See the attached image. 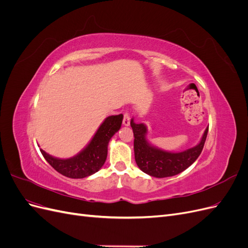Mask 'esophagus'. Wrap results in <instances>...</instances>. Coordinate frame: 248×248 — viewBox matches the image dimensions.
I'll list each match as a JSON object with an SVG mask.
<instances>
[{"instance_id": "34e87169", "label": "esophagus", "mask_w": 248, "mask_h": 248, "mask_svg": "<svg viewBox=\"0 0 248 248\" xmlns=\"http://www.w3.org/2000/svg\"><path fill=\"white\" fill-rule=\"evenodd\" d=\"M130 124V116L129 114H124V119H123V125L124 126H129Z\"/></svg>"}]
</instances>
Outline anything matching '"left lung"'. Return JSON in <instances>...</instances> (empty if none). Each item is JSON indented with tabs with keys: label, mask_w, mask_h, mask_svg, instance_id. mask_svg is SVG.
I'll return each instance as SVG.
<instances>
[{
	"label": "left lung",
	"mask_w": 248,
	"mask_h": 248,
	"mask_svg": "<svg viewBox=\"0 0 248 248\" xmlns=\"http://www.w3.org/2000/svg\"><path fill=\"white\" fill-rule=\"evenodd\" d=\"M130 126L134 136V158L138 167L147 175L155 178L175 176L189 168L200 156L208 134L207 127L197 146L181 152H170L149 141L148 127L145 123L134 122L132 118Z\"/></svg>",
	"instance_id": "obj_1"
}]
</instances>
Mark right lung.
I'll return each instance as SVG.
<instances>
[{
  "mask_svg": "<svg viewBox=\"0 0 248 248\" xmlns=\"http://www.w3.org/2000/svg\"><path fill=\"white\" fill-rule=\"evenodd\" d=\"M123 115L104 119L88 145L70 158H58L40 151L46 160L60 174L72 179H82L98 171L107 160L108 146L114 134L121 128Z\"/></svg>",
  "mask_w": 248,
  "mask_h": 248,
  "instance_id": "add662e5",
  "label": "right lung"
}]
</instances>
